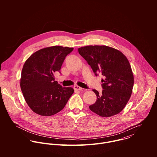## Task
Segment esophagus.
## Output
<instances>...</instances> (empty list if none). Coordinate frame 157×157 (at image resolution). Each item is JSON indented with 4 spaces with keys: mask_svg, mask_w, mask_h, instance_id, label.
<instances>
[{
    "mask_svg": "<svg viewBox=\"0 0 157 157\" xmlns=\"http://www.w3.org/2000/svg\"><path fill=\"white\" fill-rule=\"evenodd\" d=\"M74 89L76 91H82L83 89L82 87L78 86H74Z\"/></svg>",
    "mask_w": 157,
    "mask_h": 157,
    "instance_id": "esophagus-1",
    "label": "esophagus"
}]
</instances>
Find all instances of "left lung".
<instances>
[{"label": "left lung", "instance_id": "left-lung-1", "mask_svg": "<svg viewBox=\"0 0 157 157\" xmlns=\"http://www.w3.org/2000/svg\"><path fill=\"white\" fill-rule=\"evenodd\" d=\"M78 52L96 76L100 74L105 78L102 79V94L93 89L97 100L89 109L101 117L119 114L128 102L133 86L127 58L120 51L107 46H86L78 48Z\"/></svg>", "mask_w": 157, "mask_h": 157}]
</instances>
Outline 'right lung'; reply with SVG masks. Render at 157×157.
<instances>
[{"instance_id": "obj_1", "label": "right lung", "mask_w": 157, "mask_h": 157, "mask_svg": "<svg viewBox=\"0 0 157 157\" xmlns=\"http://www.w3.org/2000/svg\"><path fill=\"white\" fill-rule=\"evenodd\" d=\"M73 48L54 46L41 49L25 61L20 87L30 109L40 116H51L61 110L74 93L71 87H62L55 81L66 56Z\"/></svg>"}]
</instances>
